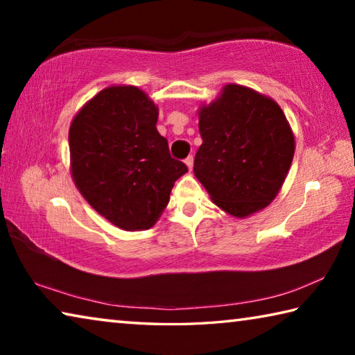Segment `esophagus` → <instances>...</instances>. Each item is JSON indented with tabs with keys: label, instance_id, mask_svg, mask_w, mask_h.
<instances>
[{
	"label": "esophagus",
	"instance_id": "1",
	"mask_svg": "<svg viewBox=\"0 0 355 355\" xmlns=\"http://www.w3.org/2000/svg\"><path fill=\"white\" fill-rule=\"evenodd\" d=\"M184 163H186V166H188V169H189V171H192V166H194V156L189 155L188 158L184 159Z\"/></svg>",
	"mask_w": 355,
	"mask_h": 355
}]
</instances>
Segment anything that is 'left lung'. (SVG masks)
<instances>
[{"label":"left lung","instance_id":"1","mask_svg":"<svg viewBox=\"0 0 355 355\" xmlns=\"http://www.w3.org/2000/svg\"><path fill=\"white\" fill-rule=\"evenodd\" d=\"M202 146L194 173L225 213L245 218L266 208L284 184L294 156V136L272 98L239 84L199 111Z\"/></svg>","mask_w":355,"mask_h":355}]
</instances>
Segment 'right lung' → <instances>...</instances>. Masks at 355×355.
Returning <instances> with one entry per match:
<instances>
[{"label": "right lung", "instance_id": "add662e5", "mask_svg": "<svg viewBox=\"0 0 355 355\" xmlns=\"http://www.w3.org/2000/svg\"><path fill=\"white\" fill-rule=\"evenodd\" d=\"M158 107L135 86H111L76 114L69 130L76 188L122 230H147L169 203L188 167L156 130Z\"/></svg>", "mask_w": 355, "mask_h": 355}]
</instances>
